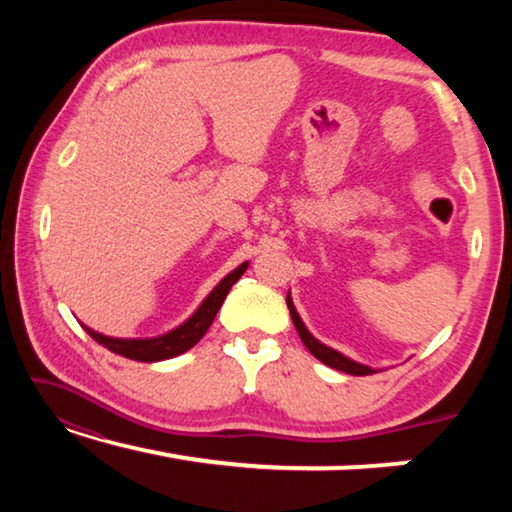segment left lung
I'll use <instances>...</instances> for the list:
<instances>
[{"label": "left lung", "instance_id": "left-lung-1", "mask_svg": "<svg viewBox=\"0 0 512 512\" xmlns=\"http://www.w3.org/2000/svg\"><path fill=\"white\" fill-rule=\"evenodd\" d=\"M287 307H289V311H291V320H293V325H296V329H298L302 343H305V348H307L311 354H314V357H316L318 361H323L325 366L334 368V370L348 372V375H357V377H361V375H375V372H377L375 368L363 366V363L352 361V359L345 357V354L336 352V350H332V348H327V345H323L318 339H314L309 329L305 327V323H302V318L298 316L296 307H293L291 293H287Z\"/></svg>", "mask_w": 512, "mask_h": 512}]
</instances>
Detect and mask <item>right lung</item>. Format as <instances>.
<instances>
[{"label": "right lung", "instance_id": "add662e5", "mask_svg": "<svg viewBox=\"0 0 512 512\" xmlns=\"http://www.w3.org/2000/svg\"><path fill=\"white\" fill-rule=\"evenodd\" d=\"M246 268H248V262H244L241 266H237L235 271L225 275L223 280L210 291V296L201 302V307H198L183 325H178L176 329H171V332L162 334V336H153V339H115V336L94 332V329H90L88 325H83V327L94 341L103 345V348H108L110 352L119 354V357L144 361V363L178 357V354H183L189 348H194V345L203 339L205 332L212 325L216 311L221 309L225 296H228V291L232 289V284H235L239 277L244 275Z\"/></svg>", "mask_w": 512, "mask_h": 512}]
</instances>
